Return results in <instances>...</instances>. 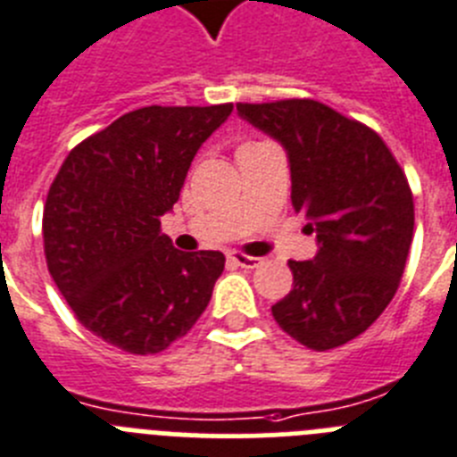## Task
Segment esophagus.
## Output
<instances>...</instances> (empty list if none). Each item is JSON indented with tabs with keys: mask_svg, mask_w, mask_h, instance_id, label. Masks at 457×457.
I'll use <instances>...</instances> for the list:
<instances>
[{
	"mask_svg": "<svg viewBox=\"0 0 457 457\" xmlns=\"http://www.w3.org/2000/svg\"><path fill=\"white\" fill-rule=\"evenodd\" d=\"M229 262H234L237 267L241 269H255L260 267V257H251V255H244V253H229Z\"/></svg>",
	"mask_w": 457,
	"mask_h": 457,
	"instance_id": "34e87169",
	"label": "esophagus"
}]
</instances>
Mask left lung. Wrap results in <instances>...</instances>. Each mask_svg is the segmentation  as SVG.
Masks as SVG:
<instances>
[{"label": "left lung", "mask_w": 457, "mask_h": 457, "mask_svg": "<svg viewBox=\"0 0 457 457\" xmlns=\"http://www.w3.org/2000/svg\"><path fill=\"white\" fill-rule=\"evenodd\" d=\"M248 124L287 154L292 204L317 234L312 260H289L295 285L273 320L324 352L366 331L391 303L414 234V197L375 130L324 103H237Z\"/></svg>", "instance_id": "8db88e82"}]
</instances>
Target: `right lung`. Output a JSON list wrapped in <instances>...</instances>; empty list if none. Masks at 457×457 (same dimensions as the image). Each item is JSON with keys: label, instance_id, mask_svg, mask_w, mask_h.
Returning a JSON list of instances; mask_svg holds the SVG:
<instances>
[{"label": "right lung", "instance_id": "add662e5", "mask_svg": "<svg viewBox=\"0 0 457 457\" xmlns=\"http://www.w3.org/2000/svg\"><path fill=\"white\" fill-rule=\"evenodd\" d=\"M232 103L119 117L66 156L43 209L47 271L85 328L130 354L186 336L225 269L218 251H177L161 218L179 200Z\"/></svg>", "mask_w": 457, "mask_h": 457}]
</instances>
